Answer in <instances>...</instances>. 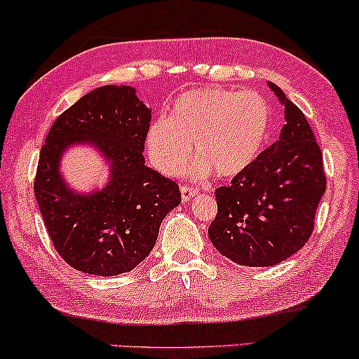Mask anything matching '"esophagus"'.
<instances>
[{
	"instance_id": "obj_1",
	"label": "esophagus",
	"mask_w": 359,
	"mask_h": 359,
	"mask_svg": "<svg viewBox=\"0 0 359 359\" xmlns=\"http://www.w3.org/2000/svg\"><path fill=\"white\" fill-rule=\"evenodd\" d=\"M198 193H199V189H196V188H188V186H183V188H181V199H183V203H188L194 196H196Z\"/></svg>"
}]
</instances>
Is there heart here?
<instances>
[{"mask_svg":"<svg viewBox=\"0 0 359 359\" xmlns=\"http://www.w3.org/2000/svg\"><path fill=\"white\" fill-rule=\"evenodd\" d=\"M271 118V105L259 92L189 90L176 99L170 118L160 117L148 127L147 155L160 173L176 176L188 165L194 145L198 175L212 171L219 178H234L257 160Z\"/></svg>","mask_w":359,"mask_h":359,"instance_id":"obj_1","label":"heart"}]
</instances>
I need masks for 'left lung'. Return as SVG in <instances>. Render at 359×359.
I'll return each instance as SVG.
<instances>
[{"label": "left lung", "instance_id": "obj_1", "mask_svg": "<svg viewBox=\"0 0 359 359\" xmlns=\"http://www.w3.org/2000/svg\"><path fill=\"white\" fill-rule=\"evenodd\" d=\"M285 109L280 137L244 173L216 189L212 245L232 262L271 267L300 250L313 231L327 178L318 143L304 111L267 82Z\"/></svg>", "mask_w": 359, "mask_h": 359}]
</instances>
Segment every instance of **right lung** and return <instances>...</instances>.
Returning <instances> with one entry per match:
<instances>
[{"instance_id":"obj_1","label":"right lung","mask_w":359,"mask_h":359,"mask_svg":"<svg viewBox=\"0 0 359 359\" xmlns=\"http://www.w3.org/2000/svg\"><path fill=\"white\" fill-rule=\"evenodd\" d=\"M150 120L137 88L104 86L59 115L46 137L36 201L55 250L77 271L100 277L133 271L181 203L178 184L145 165ZM76 146L94 147L109 166L102 189L79 191L63 178L62 158Z\"/></svg>"}]
</instances>
